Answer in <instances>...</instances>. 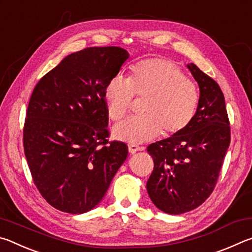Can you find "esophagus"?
<instances>
[{"instance_id": "obj_1", "label": "esophagus", "mask_w": 252, "mask_h": 252, "mask_svg": "<svg viewBox=\"0 0 252 252\" xmlns=\"http://www.w3.org/2000/svg\"><path fill=\"white\" fill-rule=\"evenodd\" d=\"M127 148H129V152L131 153V155H133V153L141 150V148H140L139 146H136V144H129V147Z\"/></svg>"}]
</instances>
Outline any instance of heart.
<instances>
[{"label":"heart","instance_id":"obj_1","mask_svg":"<svg viewBox=\"0 0 252 252\" xmlns=\"http://www.w3.org/2000/svg\"><path fill=\"white\" fill-rule=\"evenodd\" d=\"M134 95L147 99L144 117L129 119L112 130L114 138L127 143L182 133L192 122L200 100L194 82L173 62L159 58L135 64L127 80L118 75L106 83L103 99L111 120H122L129 113Z\"/></svg>","mask_w":252,"mask_h":252}]
</instances>
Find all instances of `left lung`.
I'll list each match as a JSON object with an SVG mask.
<instances>
[{
	"instance_id": "8db88e82",
	"label": "left lung",
	"mask_w": 252,
	"mask_h": 252,
	"mask_svg": "<svg viewBox=\"0 0 252 252\" xmlns=\"http://www.w3.org/2000/svg\"><path fill=\"white\" fill-rule=\"evenodd\" d=\"M200 89L199 105L182 133L148 147L155 168L147 182L153 204L169 215H181L206 201L215 189L230 144L223 93L215 80L190 63Z\"/></svg>"
}]
</instances>
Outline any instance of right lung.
<instances>
[{
  "label": "right lung",
  "mask_w": 252,
  "mask_h": 252,
  "mask_svg": "<svg viewBox=\"0 0 252 252\" xmlns=\"http://www.w3.org/2000/svg\"><path fill=\"white\" fill-rule=\"evenodd\" d=\"M127 59L118 46L87 48L67 55L34 88L24 153L37 190L58 210H92L126 159V143L106 140L103 92Z\"/></svg>",
  "instance_id": "1"
}]
</instances>
